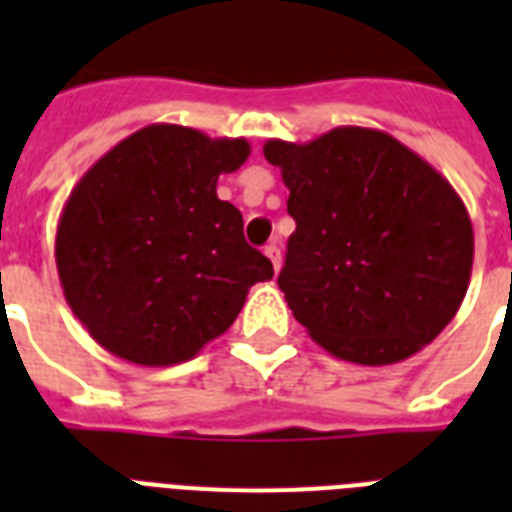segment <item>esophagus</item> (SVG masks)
<instances>
[{
  "instance_id": "esophagus-1",
  "label": "esophagus",
  "mask_w": 512,
  "mask_h": 512,
  "mask_svg": "<svg viewBox=\"0 0 512 512\" xmlns=\"http://www.w3.org/2000/svg\"><path fill=\"white\" fill-rule=\"evenodd\" d=\"M265 255H268V260L273 263V271H279V268H281V249L276 247V244H268V247H265Z\"/></svg>"
}]
</instances>
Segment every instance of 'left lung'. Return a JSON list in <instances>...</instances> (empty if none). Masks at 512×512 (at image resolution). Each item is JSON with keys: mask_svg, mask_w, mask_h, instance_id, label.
<instances>
[{"mask_svg": "<svg viewBox=\"0 0 512 512\" xmlns=\"http://www.w3.org/2000/svg\"><path fill=\"white\" fill-rule=\"evenodd\" d=\"M295 217L279 287L342 361L385 366L441 335L473 271V223L449 180L393 135L337 127L268 140Z\"/></svg>", "mask_w": 512, "mask_h": 512, "instance_id": "8db88e82", "label": "left lung"}]
</instances>
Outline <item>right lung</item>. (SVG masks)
<instances>
[{"label": "right lung", "instance_id": "add662e5", "mask_svg": "<svg viewBox=\"0 0 512 512\" xmlns=\"http://www.w3.org/2000/svg\"><path fill=\"white\" fill-rule=\"evenodd\" d=\"M244 138L151 124L100 156L60 212L55 263L90 337L140 366L188 361L239 316L271 260L217 177L247 162Z\"/></svg>", "mask_w": 512, "mask_h": 512}]
</instances>
